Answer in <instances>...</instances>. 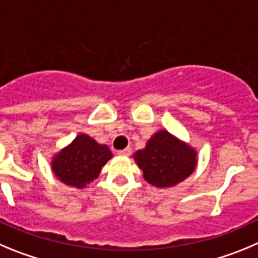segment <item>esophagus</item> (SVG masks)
Listing matches in <instances>:
<instances>
[{
	"instance_id": "esophagus-1",
	"label": "esophagus",
	"mask_w": 258,
	"mask_h": 258,
	"mask_svg": "<svg viewBox=\"0 0 258 258\" xmlns=\"http://www.w3.org/2000/svg\"><path fill=\"white\" fill-rule=\"evenodd\" d=\"M132 153V149L131 148H126V149H122V150H118V154L119 155H126V157H128L130 154H131Z\"/></svg>"
}]
</instances>
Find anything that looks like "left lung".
<instances>
[{
    "instance_id": "8db88e82",
    "label": "left lung",
    "mask_w": 258,
    "mask_h": 258,
    "mask_svg": "<svg viewBox=\"0 0 258 258\" xmlns=\"http://www.w3.org/2000/svg\"><path fill=\"white\" fill-rule=\"evenodd\" d=\"M149 184L171 187L189 177L197 167V152L166 130L155 132L144 149L134 154Z\"/></svg>"
}]
</instances>
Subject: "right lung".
I'll return each instance as SVG.
<instances>
[{"label":"right lung","mask_w":258,"mask_h":258,"mask_svg":"<svg viewBox=\"0 0 258 258\" xmlns=\"http://www.w3.org/2000/svg\"><path fill=\"white\" fill-rule=\"evenodd\" d=\"M113 157L106 145L96 143L89 135L80 134L68 146L54 155L51 169L61 182L82 189L99 176Z\"/></svg>","instance_id":"1"}]
</instances>
